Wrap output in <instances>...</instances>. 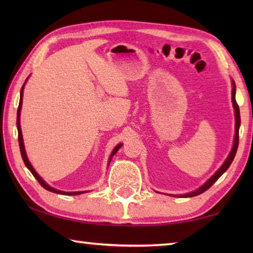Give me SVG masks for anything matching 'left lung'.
I'll use <instances>...</instances> for the list:
<instances>
[{
	"label": "left lung",
	"mask_w": 253,
	"mask_h": 253,
	"mask_svg": "<svg viewBox=\"0 0 253 253\" xmlns=\"http://www.w3.org/2000/svg\"><path fill=\"white\" fill-rule=\"evenodd\" d=\"M232 102H233V108H234V114H235V135H234L233 146H232V149H231L228 158H226L225 162L223 163V165H222L221 168L216 170L215 174L212 175V177L209 178L202 186L198 188V190H195L194 192H191V193H187V194L174 195V196H176V198H192V196H196L201 193H203V192L209 190V188L211 187L213 184L220 178L221 175L229 169L231 163H232V161L234 160L235 154H237V149H238V145H239V128H240V123H241V119H240V109H239V106L237 104V100H235V84L233 80H232Z\"/></svg>",
	"instance_id": "8db88e82"
}]
</instances>
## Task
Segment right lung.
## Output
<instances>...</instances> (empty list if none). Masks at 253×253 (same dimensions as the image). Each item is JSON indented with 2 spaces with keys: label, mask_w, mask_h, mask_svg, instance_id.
Instances as JSON below:
<instances>
[{
  "label": "right lung",
  "mask_w": 253,
  "mask_h": 253,
  "mask_svg": "<svg viewBox=\"0 0 253 253\" xmlns=\"http://www.w3.org/2000/svg\"><path fill=\"white\" fill-rule=\"evenodd\" d=\"M28 80V78H27ZM27 80H25V83H27ZM24 83V84H25ZM23 89H24V84L22 85V88H21V92H20V102H19V107H18V116H16V127H18V132H19V146H20V152H21V156H22V160L24 162V164L27 168L29 169L30 172L32 173V175L34 177L37 178V181L40 183V185L42 187H44L45 190H48L50 192H53V193H57V194H63V195H78V194H81V193H84V192H63V191H59L57 190V188H53L49 186L48 184H46L43 179H42L40 177V175L38 174L36 170H34V169L32 168L31 163L29 162L28 160V156H27V153H25V148H24V143H23V136H22V130H21V125H20V115H21V107H22V99H23ZM122 147V144L117 145L116 147L114 148V151L111 152L110 154V157H109V162H108V165L109 163L111 161V158H113V156L115 155L118 152V149Z\"/></svg>",
  "instance_id": "obj_1"
}]
</instances>
